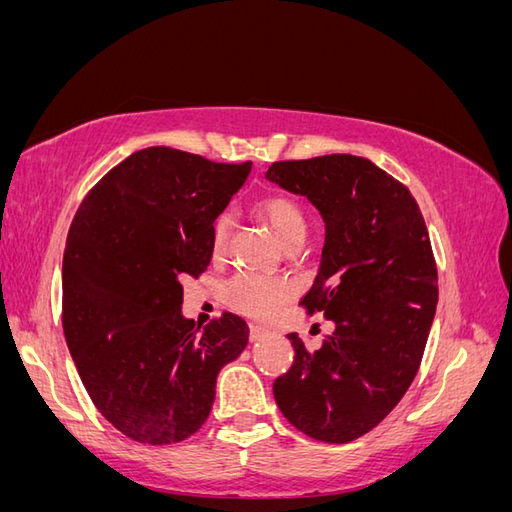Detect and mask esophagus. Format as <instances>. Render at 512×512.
<instances>
[{
  "instance_id": "obj_1",
  "label": "esophagus",
  "mask_w": 512,
  "mask_h": 512,
  "mask_svg": "<svg viewBox=\"0 0 512 512\" xmlns=\"http://www.w3.org/2000/svg\"><path fill=\"white\" fill-rule=\"evenodd\" d=\"M265 335H269L267 327H260V324H250V339L256 342V339H262Z\"/></svg>"
}]
</instances>
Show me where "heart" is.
Returning a JSON list of instances; mask_svg holds the SVG:
<instances>
[{
	"instance_id": "1",
	"label": "heart",
	"mask_w": 512,
	"mask_h": 512,
	"mask_svg": "<svg viewBox=\"0 0 512 512\" xmlns=\"http://www.w3.org/2000/svg\"><path fill=\"white\" fill-rule=\"evenodd\" d=\"M258 213L273 228L275 237L284 245L303 241L307 232V218L299 200L288 194H271L258 203ZM235 226L230 213H222L213 226V252L220 254L228 243ZM292 288L288 282L273 280V277L256 273H239L224 288L226 303L237 312L254 318H271L280 312L290 299Z\"/></svg>"
}]
</instances>
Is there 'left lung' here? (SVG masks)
Segmentation results:
<instances>
[{"label":"left lung","mask_w":512,"mask_h":512,"mask_svg":"<svg viewBox=\"0 0 512 512\" xmlns=\"http://www.w3.org/2000/svg\"><path fill=\"white\" fill-rule=\"evenodd\" d=\"M267 179L322 215L320 269L301 305L335 324L318 350L288 335L294 361L273 395L305 436L346 444L399 404L421 365L438 303L429 232L406 185L350 153L275 162Z\"/></svg>","instance_id":"8db88e82"}]
</instances>
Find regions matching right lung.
Wrapping results in <instances>:
<instances>
[{
	"label": "right lung",
	"mask_w": 512,
	"mask_h": 512,
	"mask_svg": "<svg viewBox=\"0 0 512 512\" xmlns=\"http://www.w3.org/2000/svg\"><path fill=\"white\" fill-rule=\"evenodd\" d=\"M250 170L141 149L74 215L61 269L64 335L94 406L136 442L173 444L203 427L220 369L247 346L250 329L235 314L203 331L183 318L181 282L209 267L213 222Z\"/></svg>",
	"instance_id": "right-lung-1"
}]
</instances>
